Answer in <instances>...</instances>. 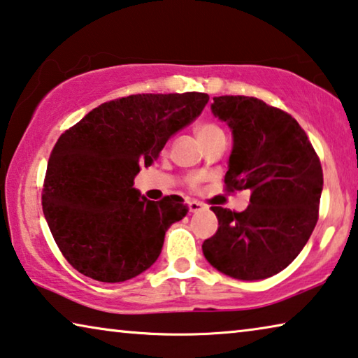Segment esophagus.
<instances>
[{"label": "esophagus", "mask_w": 358, "mask_h": 358, "mask_svg": "<svg viewBox=\"0 0 358 358\" xmlns=\"http://www.w3.org/2000/svg\"><path fill=\"white\" fill-rule=\"evenodd\" d=\"M203 208H206V206H202L201 202H197V201H191V202H189V212H191V213L202 212Z\"/></svg>", "instance_id": "esophagus-1"}]
</instances>
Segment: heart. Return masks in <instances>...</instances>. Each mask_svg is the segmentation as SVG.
<instances>
[{
	"label": "heart",
	"mask_w": 358,
	"mask_h": 358,
	"mask_svg": "<svg viewBox=\"0 0 358 358\" xmlns=\"http://www.w3.org/2000/svg\"><path fill=\"white\" fill-rule=\"evenodd\" d=\"M217 134H221V129L210 122L201 124V126H197V129H196V137H197V140H199V143L203 140L213 137V135H217ZM196 181H197L196 178L191 180V185H196Z\"/></svg>",
	"instance_id": "heart-1"
}]
</instances>
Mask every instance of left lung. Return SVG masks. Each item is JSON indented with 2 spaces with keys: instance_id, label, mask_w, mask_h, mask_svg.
<instances>
[{
  "instance_id": "8db88e82",
  "label": "left lung",
  "mask_w": 358,
  "mask_h": 358,
  "mask_svg": "<svg viewBox=\"0 0 358 358\" xmlns=\"http://www.w3.org/2000/svg\"><path fill=\"white\" fill-rule=\"evenodd\" d=\"M212 113L232 134L226 185L252 194L241 213L212 207L218 231L203 241V257L232 279H268L298 257L315 228L320 161L296 119L263 100L213 97Z\"/></svg>"
}]
</instances>
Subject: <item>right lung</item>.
I'll use <instances>...</instances> for the list:
<instances>
[{
	"label": "right lung",
	"mask_w": 358,
	"mask_h": 358,
	"mask_svg": "<svg viewBox=\"0 0 358 358\" xmlns=\"http://www.w3.org/2000/svg\"><path fill=\"white\" fill-rule=\"evenodd\" d=\"M207 101L202 92L129 95L94 108L60 135L48 162L43 212L76 271L116 283L156 263L167 229L188 206L180 196L148 201L134 180Z\"/></svg>",
	"instance_id": "add662e5"
}]
</instances>
